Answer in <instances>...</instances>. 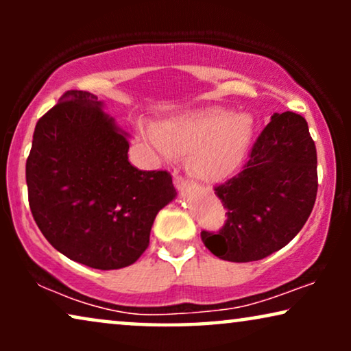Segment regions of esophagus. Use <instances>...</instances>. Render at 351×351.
Instances as JSON below:
<instances>
[{
    "label": "esophagus",
    "mask_w": 351,
    "mask_h": 351,
    "mask_svg": "<svg viewBox=\"0 0 351 351\" xmlns=\"http://www.w3.org/2000/svg\"><path fill=\"white\" fill-rule=\"evenodd\" d=\"M174 185L179 190H182V189H185L186 185H189V180L184 179V177H182L180 174H177V172H174Z\"/></svg>",
    "instance_id": "esophagus-1"
}]
</instances>
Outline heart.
Masks as SVG:
<instances>
[{
  "label": "heart",
  "mask_w": 351,
  "mask_h": 351,
  "mask_svg": "<svg viewBox=\"0 0 351 351\" xmlns=\"http://www.w3.org/2000/svg\"><path fill=\"white\" fill-rule=\"evenodd\" d=\"M148 137L162 156L185 155L190 171L206 182H220L233 174L247 155L252 119L223 108H201L161 123Z\"/></svg>",
  "instance_id": "obj_1"
}]
</instances>
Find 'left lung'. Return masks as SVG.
Segmentation results:
<instances>
[{"label":"left lung","instance_id":"8db88e82","mask_svg":"<svg viewBox=\"0 0 351 351\" xmlns=\"http://www.w3.org/2000/svg\"><path fill=\"white\" fill-rule=\"evenodd\" d=\"M316 147L300 114L275 113L254 142L238 176L215 185L227 209L204 246L230 262H254L285 247L304 227L318 191Z\"/></svg>","mask_w":351,"mask_h":351}]
</instances>
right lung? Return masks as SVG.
<instances>
[{
    "label": "right lung",
    "instance_id": "right-lung-1",
    "mask_svg": "<svg viewBox=\"0 0 351 351\" xmlns=\"http://www.w3.org/2000/svg\"><path fill=\"white\" fill-rule=\"evenodd\" d=\"M128 134L88 90H66L38 119L25 176L33 219L71 261L97 270L145 252L160 209L176 198L167 171L129 162Z\"/></svg>",
    "mask_w": 351,
    "mask_h": 351
}]
</instances>
